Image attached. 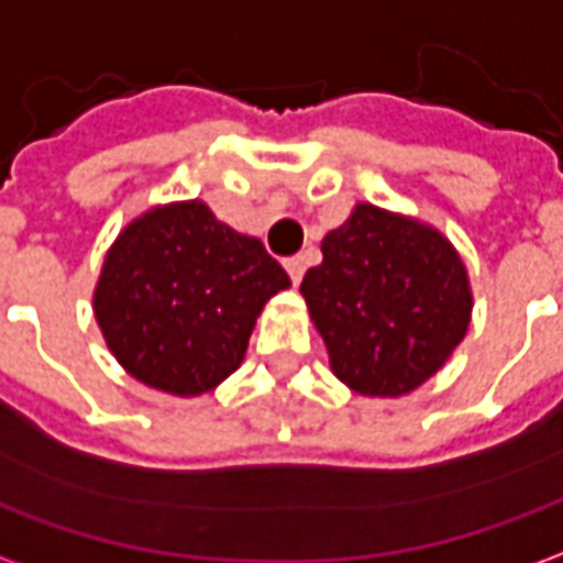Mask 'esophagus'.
<instances>
[{
    "mask_svg": "<svg viewBox=\"0 0 563 563\" xmlns=\"http://www.w3.org/2000/svg\"><path fill=\"white\" fill-rule=\"evenodd\" d=\"M286 271H289V280L298 286V283H301V277H305V258L301 256L286 258Z\"/></svg>",
    "mask_w": 563,
    "mask_h": 563,
    "instance_id": "esophagus-1",
    "label": "esophagus"
}]
</instances>
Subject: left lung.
Masks as SVG:
<instances>
[{
  "label": "left lung",
  "mask_w": 563,
  "mask_h": 563,
  "mask_svg": "<svg viewBox=\"0 0 563 563\" xmlns=\"http://www.w3.org/2000/svg\"><path fill=\"white\" fill-rule=\"evenodd\" d=\"M331 371L358 395L398 398L443 367L471 322L455 246L422 222L358 205L301 280Z\"/></svg>",
  "instance_id": "left-lung-1"
}]
</instances>
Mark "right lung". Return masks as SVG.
Segmentation results:
<instances>
[{
  "mask_svg": "<svg viewBox=\"0 0 563 563\" xmlns=\"http://www.w3.org/2000/svg\"><path fill=\"white\" fill-rule=\"evenodd\" d=\"M289 274L256 238L201 201L153 208L108 250L96 319L129 374L172 395H201L241 365L256 317Z\"/></svg>",
  "mask_w": 563,
  "mask_h": 563,
  "instance_id": "right-lung-1",
  "label": "right lung"
}]
</instances>
